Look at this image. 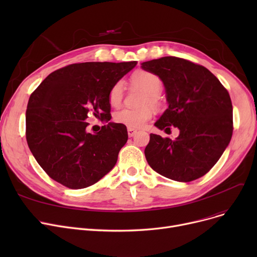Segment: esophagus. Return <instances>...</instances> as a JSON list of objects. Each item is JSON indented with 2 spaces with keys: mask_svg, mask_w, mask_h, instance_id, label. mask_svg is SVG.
I'll list each match as a JSON object with an SVG mask.
<instances>
[{
  "mask_svg": "<svg viewBox=\"0 0 257 257\" xmlns=\"http://www.w3.org/2000/svg\"><path fill=\"white\" fill-rule=\"evenodd\" d=\"M137 133H138V131H137L136 129H133V128H128V136H129V138L134 137V136H136Z\"/></svg>",
  "mask_w": 257,
  "mask_h": 257,
  "instance_id": "obj_1",
  "label": "esophagus"
}]
</instances>
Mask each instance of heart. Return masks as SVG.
Instances as JSON below:
<instances>
[{"instance_id": "obj_1", "label": "heart", "mask_w": 257, "mask_h": 257, "mask_svg": "<svg viewBox=\"0 0 257 257\" xmlns=\"http://www.w3.org/2000/svg\"><path fill=\"white\" fill-rule=\"evenodd\" d=\"M131 82L133 85L139 86L144 89L147 94L144 98L143 104L147 105L138 109H133V108H124L114 114L115 123L124 125L128 128H141L143 127L148 120H149L153 115V109L151 106H148V104L156 105L158 103L157 96L161 90V83L160 78L151 72L147 71H139L134 73L131 77ZM124 94V85L121 81H117L116 83L109 90L108 94V100L113 107H117L120 105L121 100H123Z\"/></svg>"}]
</instances>
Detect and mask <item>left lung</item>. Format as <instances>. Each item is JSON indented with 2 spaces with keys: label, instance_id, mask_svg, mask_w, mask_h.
I'll return each mask as SVG.
<instances>
[{
  "label": "left lung",
  "instance_id": "1",
  "mask_svg": "<svg viewBox=\"0 0 257 257\" xmlns=\"http://www.w3.org/2000/svg\"><path fill=\"white\" fill-rule=\"evenodd\" d=\"M142 69L156 74L166 89L169 106L154 125L167 133L172 126L179 129L175 140L150 134L145 149L148 164L179 182L204 176L232 137V104L227 89L206 67L178 57L146 61Z\"/></svg>",
  "mask_w": 257,
  "mask_h": 257
}]
</instances>
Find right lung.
<instances>
[{
    "label": "right lung",
    "mask_w": 257,
    "mask_h": 257,
    "mask_svg": "<svg viewBox=\"0 0 257 257\" xmlns=\"http://www.w3.org/2000/svg\"><path fill=\"white\" fill-rule=\"evenodd\" d=\"M130 62L74 63L51 73L30 96L26 139L38 165L60 184L79 190L98 182L115 166L127 143L124 125L86 130V118L110 120V88L137 65Z\"/></svg>",
    "instance_id": "add662e5"
}]
</instances>
